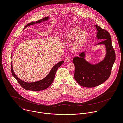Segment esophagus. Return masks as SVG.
<instances>
[{"instance_id": "esophagus-1", "label": "esophagus", "mask_w": 123, "mask_h": 123, "mask_svg": "<svg viewBox=\"0 0 123 123\" xmlns=\"http://www.w3.org/2000/svg\"><path fill=\"white\" fill-rule=\"evenodd\" d=\"M65 61L67 62H69L70 61V58L69 56H67L65 58Z\"/></svg>"}]
</instances>
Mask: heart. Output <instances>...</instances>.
Returning a JSON list of instances; mask_svg holds the SVG:
<instances>
[{
    "mask_svg": "<svg viewBox=\"0 0 123 123\" xmlns=\"http://www.w3.org/2000/svg\"><path fill=\"white\" fill-rule=\"evenodd\" d=\"M87 38L88 34L86 31H81V29L79 27H74L66 32L64 37V40L66 43L69 44L75 38L73 48L75 51H79L85 45Z\"/></svg>",
    "mask_w": 123,
    "mask_h": 123,
    "instance_id": "heart-1",
    "label": "heart"
}]
</instances>
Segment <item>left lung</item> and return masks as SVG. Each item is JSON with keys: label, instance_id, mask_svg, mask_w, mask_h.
I'll use <instances>...</instances> for the list:
<instances>
[{"label": "left lung", "instance_id": "8db88e82", "mask_svg": "<svg viewBox=\"0 0 123 123\" xmlns=\"http://www.w3.org/2000/svg\"><path fill=\"white\" fill-rule=\"evenodd\" d=\"M96 27L98 31L96 38L102 40L96 46L104 45L105 46L104 58L98 63L91 64L85 59L86 52H84L73 59L75 79L80 86L85 87H94L105 81L110 76L115 60V54L110 34L98 25H96Z\"/></svg>", "mask_w": 123, "mask_h": 123}]
</instances>
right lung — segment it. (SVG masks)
<instances>
[{"instance_id":"right-lung-1","label":"right lung","mask_w":123,"mask_h":123,"mask_svg":"<svg viewBox=\"0 0 123 123\" xmlns=\"http://www.w3.org/2000/svg\"><path fill=\"white\" fill-rule=\"evenodd\" d=\"M49 18H50L49 17H46L43 19H41L37 21L32 22L27 24L26 26L25 27L24 29H25L27 26H30V25H33L36 24L46 22L49 20ZM64 62V61H60L57 64H55L54 66H53V67L51 69L49 74L44 78L42 80H38L32 83L25 82V81H24L21 80L15 75L13 71L12 62L11 63V72L13 76L17 80L19 84L24 89L27 90H31V91H41V90H43L47 88L52 85V83L54 81L57 70L58 69V68Z\"/></svg>"}]
</instances>
